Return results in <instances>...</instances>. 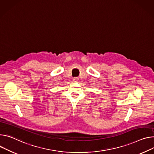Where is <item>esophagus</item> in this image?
<instances>
[{
    "mask_svg": "<svg viewBox=\"0 0 154 154\" xmlns=\"http://www.w3.org/2000/svg\"><path fill=\"white\" fill-rule=\"evenodd\" d=\"M73 80L75 82H77L78 80H79V79L77 77H74V78H73Z\"/></svg>",
    "mask_w": 154,
    "mask_h": 154,
    "instance_id": "1",
    "label": "esophagus"
}]
</instances>
